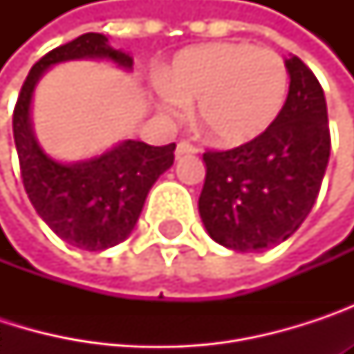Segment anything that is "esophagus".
I'll return each instance as SVG.
<instances>
[{
	"instance_id": "obj_1",
	"label": "esophagus",
	"mask_w": 354,
	"mask_h": 354,
	"mask_svg": "<svg viewBox=\"0 0 354 354\" xmlns=\"http://www.w3.org/2000/svg\"><path fill=\"white\" fill-rule=\"evenodd\" d=\"M198 147L190 141H178L176 145V156H184V153H196Z\"/></svg>"
}]
</instances>
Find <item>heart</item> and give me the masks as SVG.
Listing matches in <instances>:
<instances>
[{"label": "heart", "instance_id": "b5f03b06", "mask_svg": "<svg viewBox=\"0 0 354 354\" xmlns=\"http://www.w3.org/2000/svg\"><path fill=\"white\" fill-rule=\"evenodd\" d=\"M289 92L285 59L248 42H211L178 53L160 86V106L180 114L196 100L203 135L223 147L262 137L279 118Z\"/></svg>", "mask_w": 354, "mask_h": 354}]
</instances>
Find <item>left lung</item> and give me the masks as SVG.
Listing matches in <instances>:
<instances>
[{"mask_svg":"<svg viewBox=\"0 0 354 354\" xmlns=\"http://www.w3.org/2000/svg\"><path fill=\"white\" fill-rule=\"evenodd\" d=\"M285 63L289 96L274 124L246 145L203 153L201 219L217 244L238 252L274 246L297 232L318 198L330 158L318 77L295 55Z\"/></svg>","mask_w":354,"mask_h":354,"instance_id":"left-lung-1","label":"left lung"}]
</instances>
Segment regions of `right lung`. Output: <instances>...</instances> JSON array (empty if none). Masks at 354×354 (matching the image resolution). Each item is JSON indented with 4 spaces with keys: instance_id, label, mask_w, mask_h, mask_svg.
<instances>
[{
    "instance_id": "obj_1",
    "label": "right lung",
    "mask_w": 354,
    "mask_h": 354,
    "mask_svg": "<svg viewBox=\"0 0 354 354\" xmlns=\"http://www.w3.org/2000/svg\"><path fill=\"white\" fill-rule=\"evenodd\" d=\"M110 59L131 69L133 59L98 32L48 50L30 69L14 108V141L24 190L42 221L67 244L90 252L120 244L135 227L153 182L174 164L176 143L153 147L124 141L100 158L61 164L48 158L30 129V100L46 67L69 59Z\"/></svg>"
}]
</instances>
